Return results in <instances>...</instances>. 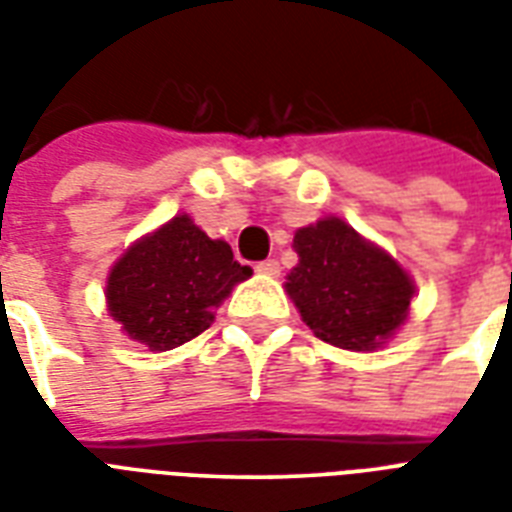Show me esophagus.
Instances as JSON below:
<instances>
[{
    "label": "esophagus",
    "instance_id": "1",
    "mask_svg": "<svg viewBox=\"0 0 512 512\" xmlns=\"http://www.w3.org/2000/svg\"><path fill=\"white\" fill-rule=\"evenodd\" d=\"M255 271L263 273V276H279L281 265H279V260H263V263L255 265Z\"/></svg>",
    "mask_w": 512,
    "mask_h": 512
}]
</instances>
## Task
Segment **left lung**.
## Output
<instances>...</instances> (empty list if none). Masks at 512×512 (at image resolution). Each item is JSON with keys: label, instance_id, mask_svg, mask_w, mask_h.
<instances>
[{"label": "left lung", "instance_id": "left-lung-1", "mask_svg": "<svg viewBox=\"0 0 512 512\" xmlns=\"http://www.w3.org/2000/svg\"><path fill=\"white\" fill-rule=\"evenodd\" d=\"M292 247L300 260L284 289L319 340L372 353L401 329L414 279L380 244L327 215L297 228Z\"/></svg>", "mask_w": 512, "mask_h": 512}]
</instances>
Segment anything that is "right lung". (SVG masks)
I'll use <instances>...</instances> for the list:
<instances>
[{
	"label": "right lung",
	"mask_w": 512,
	"mask_h": 512,
	"mask_svg": "<svg viewBox=\"0 0 512 512\" xmlns=\"http://www.w3.org/2000/svg\"><path fill=\"white\" fill-rule=\"evenodd\" d=\"M252 276L223 239H209L191 215L140 236L111 265L108 316L130 340L162 353L193 340L215 321L231 289Z\"/></svg>",
	"instance_id": "obj_1"
}]
</instances>
